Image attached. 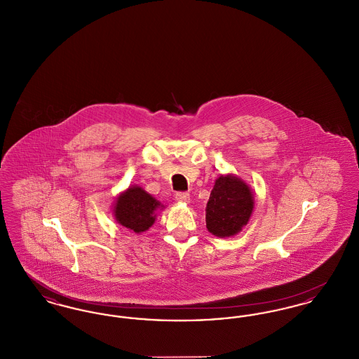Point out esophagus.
<instances>
[{
  "label": "esophagus",
  "mask_w": 359,
  "mask_h": 359,
  "mask_svg": "<svg viewBox=\"0 0 359 359\" xmlns=\"http://www.w3.org/2000/svg\"><path fill=\"white\" fill-rule=\"evenodd\" d=\"M175 198H176V201H179V202H184V203L189 202V194L186 192V191H179V192H176V194H175Z\"/></svg>",
  "instance_id": "obj_1"
}]
</instances>
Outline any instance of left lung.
Segmentation results:
<instances>
[{
	"mask_svg": "<svg viewBox=\"0 0 359 359\" xmlns=\"http://www.w3.org/2000/svg\"><path fill=\"white\" fill-rule=\"evenodd\" d=\"M253 211L252 191L236 176H221L210 194L205 224L217 237H230L241 231Z\"/></svg>",
	"mask_w": 359,
	"mask_h": 359,
	"instance_id": "left-lung-1",
	"label": "left lung"
}]
</instances>
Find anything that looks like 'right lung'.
<instances>
[{"instance_id": "add662e5", "label": "right lung", "mask_w": 359, "mask_h": 359, "mask_svg": "<svg viewBox=\"0 0 359 359\" xmlns=\"http://www.w3.org/2000/svg\"><path fill=\"white\" fill-rule=\"evenodd\" d=\"M160 202L142 188L130 187L117 198L114 205L116 219L135 233H142L154 224V211Z\"/></svg>"}]
</instances>
